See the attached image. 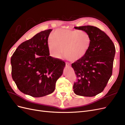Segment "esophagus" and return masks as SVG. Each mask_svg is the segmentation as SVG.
<instances>
[{"label": "esophagus", "mask_w": 125, "mask_h": 125, "mask_svg": "<svg viewBox=\"0 0 125 125\" xmlns=\"http://www.w3.org/2000/svg\"><path fill=\"white\" fill-rule=\"evenodd\" d=\"M66 66L67 67H70V64H69V63H68V62H66Z\"/></svg>", "instance_id": "obj_1"}]
</instances>
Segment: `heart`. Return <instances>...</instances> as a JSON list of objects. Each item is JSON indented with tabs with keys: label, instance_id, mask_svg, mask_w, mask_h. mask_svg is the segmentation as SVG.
I'll return each mask as SVG.
<instances>
[{
	"label": "heart",
	"instance_id": "heart-1",
	"mask_svg": "<svg viewBox=\"0 0 125 125\" xmlns=\"http://www.w3.org/2000/svg\"><path fill=\"white\" fill-rule=\"evenodd\" d=\"M91 39L89 34L83 31L70 29L57 30L48 41L50 55L56 59L62 58L64 53L72 62L82 59L88 52Z\"/></svg>",
	"mask_w": 125,
	"mask_h": 125
}]
</instances>
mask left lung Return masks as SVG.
Here are the masks:
<instances>
[{"label":"left lung","mask_w":125,"mask_h":125,"mask_svg":"<svg viewBox=\"0 0 125 125\" xmlns=\"http://www.w3.org/2000/svg\"><path fill=\"white\" fill-rule=\"evenodd\" d=\"M74 28L88 33L91 44L83 57L71 65L77 78L73 91L78 95L94 96L103 91L112 76L115 45L106 34L95 26Z\"/></svg>","instance_id":"8db88e82"}]
</instances>
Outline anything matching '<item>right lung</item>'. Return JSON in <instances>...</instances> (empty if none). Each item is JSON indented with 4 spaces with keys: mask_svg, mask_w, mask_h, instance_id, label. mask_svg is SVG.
I'll return each instance as SVG.
<instances>
[{
    "mask_svg": "<svg viewBox=\"0 0 125 125\" xmlns=\"http://www.w3.org/2000/svg\"><path fill=\"white\" fill-rule=\"evenodd\" d=\"M52 29L36 34L21 43L11 58V75L18 89L39 97L54 91L66 63L50 55L48 38Z\"/></svg>",
    "mask_w": 125,
    "mask_h": 125,
    "instance_id": "add662e5",
    "label": "right lung"
}]
</instances>
